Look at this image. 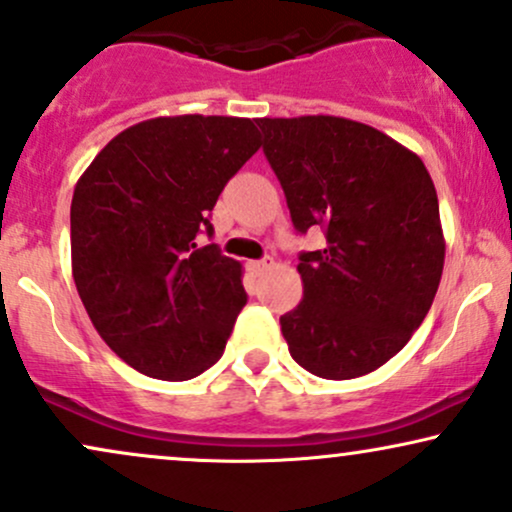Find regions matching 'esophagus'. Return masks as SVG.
<instances>
[{
  "label": "esophagus",
  "instance_id": "obj_1",
  "mask_svg": "<svg viewBox=\"0 0 512 512\" xmlns=\"http://www.w3.org/2000/svg\"><path fill=\"white\" fill-rule=\"evenodd\" d=\"M248 267H250L252 274H260V272H264V269L272 267V260H269V257H267V260H255V262H250Z\"/></svg>",
  "mask_w": 512,
  "mask_h": 512
}]
</instances>
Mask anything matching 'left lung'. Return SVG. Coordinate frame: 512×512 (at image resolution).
<instances>
[{
    "mask_svg": "<svg viewBox=\"0 0 512 512\" xmlns=\"http://www.w3.org/2000/svg\"><path fill=\"white\" fill-rule=\"evenodd\" d=\"M264 155L303 252V300L281 317L293 360L322 379H355L403 350L439 291L446 257L439 197L415 152L343 116L257 119Z\"/></svg>",
    "mask_w": 512,
    "mask_h": 512,
    "instance_id": "8db88e82",
    "label": "left lung"
}]
</instances>
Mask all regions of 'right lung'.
<instances>
[{
	"instance_id": "right-lung-1",
	"label": "right lung",
	"mask_w": 512,
	"mask_h": 512,
	"mask_svg": "<svg viewBox=\"0 0 512 512\" xmlns=\"http://www.w3.org/2000/svg\"><path fill=\"white\" fill-rule=\"evenodd\" d=\"M238 116H157L102 147L71 200V269L90 322L126 365L186 381L224 353L243 310V267L217 245L209 212L260 150Z\"/></svg>"
}]
</instances>
